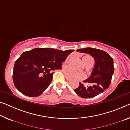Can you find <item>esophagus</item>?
I'll return each mask as SVG.
<instances>
[{
  "label": "esophagus",
  "mask_w": 130,
  "mask_h": 130,
  "mask_svg": "<svg viewBox=\"0 0 130 130\" xmlns=\"http://www.w3.org/2000/svg\"><path fill=\"white\" fill-rule=\"evenodd\" d=\"M65 79H67V80H71V79L69 78V77H67V76H65Z\"/></svg>",
  "instance_id": "1"
}]
</instances>
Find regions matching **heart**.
I'll return each mask as SVG.
<instances>
[{
    "mask_svg": "<svg viewBox=\"0 0 130 130\" xmlns=\"http://www.w3.org/2000/svg\"><path fill=\"white\" fill-rule=\"evenodd\" d=\"M70 56H69V57H68L67 58V59H66L65 61V62H67L68 61L69 58H70ZM82 62L86 67L88 65L92 66V65L93 64L94 60L93 58L91 56L86 55L82 57ZM64 70L65 72L66 75H67V76H68L69 77H71V78L83 79L85 77V75L84 73L78 72L73 70V69L70 68H65Z\"/></svg>",
    "mask_w": 130,
    "mask_h": 130,
    "instance_id": "heart-1",
    "label": "heart"
}]
</instances>
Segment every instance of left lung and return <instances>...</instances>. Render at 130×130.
Segmentation results:
<instances>
[{
    "instance_id": "left-lung-1",
    "label": "left lung",
    "mask_w": 130,
    "mask_h": 130,
    "mask_svg": "<svg viewBox=\"0 0 130 130\" xmlns=\"http://www.w3.org/2000/svg\"><path fill=\"white\" fill-rule=\"evenodd\" d=\"M77 51L92 55L95 65L90 77L84 81L90 83L91 86L86 87L79 82V86L73 90L82 98H94L107 89L111 84L115 69L113 58L106 52L96 48L88 47L78 49Z\"/></svg>"
}]
</instances>
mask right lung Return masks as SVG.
I'll list each match as a JSON object with an SVG mask.
<instances>
[{"mask_svg": "<svg viewBox=\"0 0 130 130\" xmlns=\"http://www.w3.org/2000/svg\"><path fill=\"white\" fill-rule=\"evenodd\" d=\"M73 51L37 48L23 53L15 61L13 68L15 88L26 96L41 95L51 84L53 71L61 69L62 62Z\"/></svg>", "mask_w": 130, "mask_h": 130, "instance_id": "1", "label": "right lung"}]
</instances>
